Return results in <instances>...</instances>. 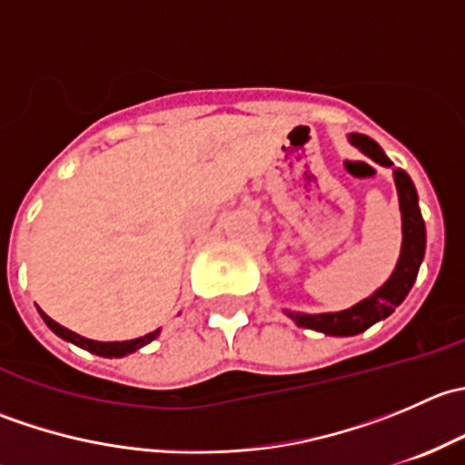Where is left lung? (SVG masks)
I'll return each mask as SVG.
<instances>
[{
    "mask_svg": "<svg viewBox=\"0 0 465 465\" xmlns=\"http://www.w3.org/2000/svg\"><path fill=\"white\" fill-rule=\"evenodd\" d=\"M349 142L355 148L362 150L367 157H371L373 162L380 163V166L393 168L391 159L367 134L353 133L349 134ZM393 182H396L398 203H401L402 213V247L391 276L380 285L371 297L362 299V302L346 308V311L322 312V315H303V312L285 311L297 326L312 328V331H320L323 335L335 337L358 335V332H364L376 322L387 320L396 311V306L405 302L425 256V223L423 215H420L419 195H416L411 177L402 168H393Z\"/></svg>",
    "mask_w": 465,
    "mask_h": 465,
    "instance_id": "obj_1",
    "label": "left lung"
}]
</instances>
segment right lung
<instances>
[{"mask_svg": "<svg viewBox=\"0 0 465 465\" xmlns=\"http://www.w3.org/2000/svg\"><path fill=\"white\" fill-rule=\"evenodd\" d=\"M40 315H42V320H45L46 326H49L51 331L55 332V335L63 337V340H67V341H72V344L81 346V349L89 351V353L101 355V358H124V355L134 353V351L142 349V346L150 344V341H153L154 337L159 335V328H157V331L148 332V335H143V337H137V340H128V341H96V340H87V337H83V335H78V332L69 331V328L60 326L58 322H54L49 315H45V312H42V311H40Z\"/></svg>", "mask_w": 465, "mask_h": 465, "instance_id": "obj_1", "label": "right lung"}]
</instances>
